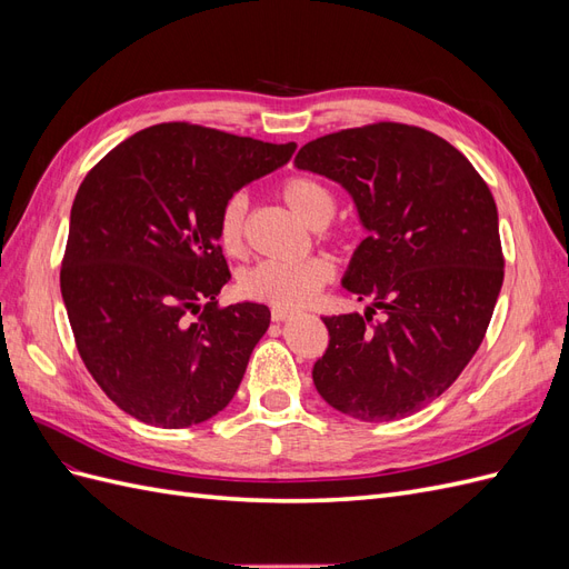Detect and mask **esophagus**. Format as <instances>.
Listing matches in <instances>:
<instances>
[{
    "label": "esophagus",
    "instance_id": "1",
    "mask_svg": "<svg viewBox=\"0 0 569 569\" xmlns=\"http://www.w3.org/2000/svg\"><path fill=\"white\" fill-rule=\"evenodd\" d=\"M270 318H272L274 322H284V320H289V318H295V311H287V308H272Z\"/></svg>",
    "mask_w": 569,
    "mask_h": 569
}]
</instances>
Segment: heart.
<instances>
[{"mask_svg":"<svg viewBox=\"0 0 569 569\" xmlns=\"http://www.w3.org/2000/svg\"><path fill=\"white\" fill-rule=\"evenodd\" d=\"M284 203L299 220L311 228H325L335 213V197L322 182L291 176L280 184ZM247 211L249 199L244 192H234L226 199L218 216V239L220 247L232 256H239L247 244ZM335 278V266L330 258L311 256L297 263L263 261L239 274V295L270 303L272 308H287L297 311L313 303L322 287Z\"/></svg>","mask_w":569,"mask_h":569,"instance_id":"b5f03b06","label":"heart"}]
</instances>
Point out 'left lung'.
Wrapping results in <instances>:
<instances>
[{"label": "left lung", "instance_id": "1", "mask_svg": "<svg viewBox=\"0 0 569 569\" xmlns=\"http://www.w3.org/2000/svg\"><path fill=\"white\" fill-rule=\"evenodd\" d=\"M295 166L347 189L366 230L341 278L366 313L322 318L313 385L356 420L412 416L458 380L493 316L503 253L489 187L456 147L401 123L318 137Z\"/></svg>", "mask_w": 569, "mask_h": 569}]
</instances>
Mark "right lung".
I'll list each match as a JSON object with an SVG mask.
<instances>
[{
  "label": "right lung",
  "mask_w": 569,
  "mask_h": 569,
  "mask_svg": "<svg viewBox=\"0 0 569 569\" xmlns=\"http://www.w3.org/2000/svg\"><path fill=\"white\" fill-rule=\"evenodd\" d=\"M295 149L161 123L84 176L61 297L82 363L128 416L180 429L232 401L270 311L253 301L218 308L230 280L218 216L230 194L282 168Z\"/></svg>",
  "instance_id": "obj_1"
}]
</instances>
